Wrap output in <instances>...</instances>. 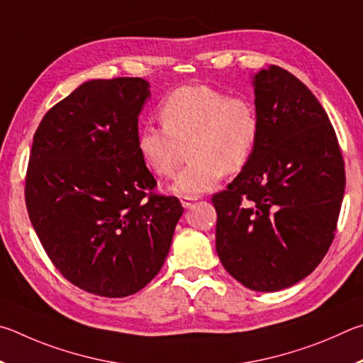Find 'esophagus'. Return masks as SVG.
Returning a JSON list of instances; mask_svg holds the SVG:
<instances>
[{"label":"esophagus","mask_w":363,"mask_h":363,"mask_svg":"<svg viewBox=\"0 0 363 363\" xmlns=\"http://www.w3.org/2000/svg\"><path fill=\"white\" fill-rule=\"evenodd\" d=\"M198 201V196H183L182 198V206L185 208H189L193 206V202Z\"/></svg>","instance_id":"obj_1"}]
</instances>
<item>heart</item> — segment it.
<instances>
[{"instance_id": "obj_1", "label": "heart", "mask_w": 363, "mask_h": 363, "mask_svg": "<svg viewBox=\"0 0 363 363\" xmlns=\"http://www.w3.org/2000/svg\"><path fill=\"white\" fill-rule=\"evenodd\" d=\"M164 127L143 125L137 150L152 174H175L189 141L191 159L172 183V191L196 196L213 188L226 174L242 170L257 150L259 116L247 97L231 95L206 84L183 86L161 105Z\"/></svg>"}]
</instances>
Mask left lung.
Here are the masks:
<instances>
[{
	"instance_id": "obj_1",
	"label": "left lung",
	"mask_w": 363,
	"mask_h": 363,
	"mask_svg": "<svg viewBox=\"0 0 363 363\" xmlns=\"http://www.w3.org/2000/svg\"><path fill=\"white\" fill-rule=\"evenodd\" d=\"M259 138L249 164L213 194L217 253L247 289L277 291L309 276L338 223L346 174L332 123L277 65L253 76Z\"/></svg>"
}]
</instances>
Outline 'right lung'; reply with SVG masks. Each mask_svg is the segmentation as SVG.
I'll return each instance as SVG.
<instances>
[{
    "label": "right lung",
    "instance_id": "right-lung-1",
    "mask_svg": "<svg viewBox=\"0 0 363 363\" xmlns=\"http://www.w3.org/2000/svg\"><path fill=\"white\" fill-rule=\"evenodd\" d=\"M142 78L92 79L38 125L25 178L31 225L50 262L81 290L137 294L165 262L183 213L159 196L137 150Z\"/></svg>",
    "mask_w": 363,
    "mask_h": 363
}]
</instances>
